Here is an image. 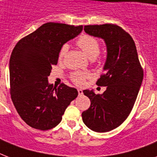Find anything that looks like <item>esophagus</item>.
<instances>
[{
  "instance_id": "34e87169",
  "label": "esophagus",
  "mask_w": 157,
  "mask_h": 157,
  "mask_svg": "<svg viewBox=\"0 0 157 157\" xmlns=\"http://www.w3.org/2000/svg\"><path fill=\"white\" fill-rule=\"evenodd\" d=\"M77 91H78L79 95H82V94H83V90H82L81 89H78V90H77Z\"/></svg>"
}]
</instances>
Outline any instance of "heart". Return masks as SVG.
<instances>
[{
  "label": "heart",
  "instance_id": "b5f03b06",
  "mask_svg": "<svg viewBox=\"0 0 157 157\" xmlns=\"http://www.w3.org/2000/svg\"><path fill=\"white\" fill-rule=\"evenodd\" d=\"M76 44L90 59H95L100 51V45H99L98 40L91 36H81L76 41ZM68 48L69 45L67 44H64L62 46L59 54V59H62L65 56V54L68 50ZM90 76V74L89 72L76 71L71 75V80L76 85H83L85 80L89 78Z\"/></svg>",
  "mask_w": 157,
  "mask_h": 157
}]
</instances>
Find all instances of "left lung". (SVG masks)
<instances>
[{"instance_id":"1","label":"left lung","mask_w":157,"mask_h":157,"mask_svg":"<svg viewBox=\"0 0 157 157\" xmlns=\"http://www.w3.org/2000/svg\"><path fill=\"white\" fill-rule=\"evenodd\" d=\"M88 35L101 38L107 48L104 74L97 81L106 86L101 94L85 90L90 107L82 112V120L89 129L98 133L111 131L121 125L131 112L144 79L133 38L115 24L85 26Z\"/></svg>"}]
</instances>
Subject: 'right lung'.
Listing matches in <instances>:
<instances>
[{
  "label": "right lung",
  "mask_w": 157,
  "mask_h": 157,
  "mask_svg": "<svg viewBox=\"0 0 157 157\" xmlns=\"http://www.w3.org/2000/svg\"><path fill=\"white\" fill-rule=\"evenodd\" d=\"M83 30V26L47 23L21 39L10 59L11 98L18 115L34 129L47 130L78 95L76 89L49 83L53 65L58 63L63 45Z\"/></svg>",
  "instance_id": "obj_1"
}]
</instances>
